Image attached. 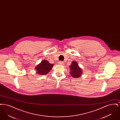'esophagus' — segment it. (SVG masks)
I'll return each mask as SVG.
<instances>
[{
  "mask_svg": "<svg viewBox=\"0 0 120 120\" xmlns=\"http://www.w3.org/2000/svg\"><path fill=\"white\" fill-rule=\"evenodd\" d=\"M59 63H60V64H61V65H63V62H62V61H60V62H59Z\"/></svg>",
  "mask_w": 120,
  "mask_h": 120,
  "instance_id": "34e87169",
  "label": "esophagus"
}]
</instances>
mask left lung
<instances>
[{"label": "left lung", "mask_w": 120, "mask_h": 120, "mask_svg": "<svg viewBox=\"0 0 120 120\" xmlns=\"http://www.w3.org/2000/svg\"><path fill=\"white\" fill-rule=\"evenodd\" d=\"M69 68L70 69V74L73 78H79L81 76L83 71L76 62L72 61Z\"/></svg>", "instance_id": "left-lung-1"}]
</instances>
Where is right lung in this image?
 Masks as SVG:
<instances>
[{"mask_svg":"<svg viewBox=\"0 0 120 120\" xmlns=\"http://www.w3.org/2000/svg\"><path fill=\"white\" fill-rule=\"evenodd\" d=\"M53 65V63H49L47 60H43L41 61V63L35 67V69L38 75H44L47 74L51 70Z\"/></svg>","mask_w":120,"mask_h":120,"instance_id":"right-lung-1","label":"right lung"}]
</instances>
